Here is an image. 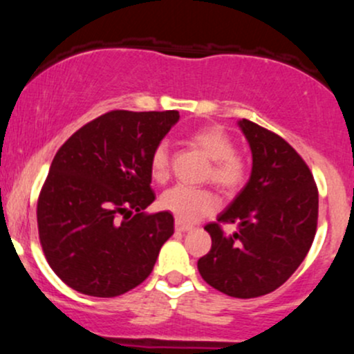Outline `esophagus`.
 <instances>
[{
  "label": "esophagus",
  "mask_w": 354,
  "mask_h": 354,
  "mask_svg": "<svg viewBox=\"0 0 354 354\" xmlns=\"http://www.w3.org/2000/svg\"><path fill=\"white\" fill-rule=\"evenodd\" d=\"M174 228H176V231H183V233H185V231L193 230V226L185 225V223L180 221V219H176V221H174Z\"/></svg>",
  "instance_id": "1"
}]
</instances>
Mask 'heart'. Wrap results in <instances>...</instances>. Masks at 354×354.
Segmentation results:
<instances>
[{"instance_id": "obj_1", "label": "heart", "mask_w": 354, "mask_h": 354, "mask_svg": "<svg viewBox=\"0 0 354 354\" xmlns=\"http://www.w3.org/2000/svg\"><path fill=\"white\" fill-rule=\"evenodd\" d=\"M191 145L200 148L209 158L211 168L208 178L216 183L219 188L228 193L239 191L246 185L250 165L241 153L234 149V141L228 131L221 126H203L191 133ZM149 169L156 181H163L169 173V149L166 143L154 146L149 158ZM160 206L176 219L185 223H194L203 216L213 214L219 208V198L208 188L176 185L161 194Z\"/></svg>"}]
</instances>
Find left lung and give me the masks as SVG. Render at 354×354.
I'll list each match as a JSON object with an SVG mask.
<instances>
[{"label":"left lung","mask_w":354,"mask_h":354,"mask_svg":"<svg viewBox=\"0 0 354 354\" xmlns=\"http://www.w3.org/2000/svg\"><path fill=\"white\" fill-rule=\"evenodd\" d=\"M251 153L250 181L208 223L211 250L198 259L209 286L233 298L265 296L295 273L318 226V188L311 169L281 136L250 120L239 121ZM221 224H236L226 235Z\"/></svg>","instance_id":"8db88e82"}]
</instances>
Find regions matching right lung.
<instances>
[{"label": "right lung", "mask_w": 354, "mask_h": 354, "mask_svg": "<svg viewBox=\"0 0 354 354\" xmlns=\"http://www.w3.org/2000/svg\"><path fill=\"white\" fill-rule=\"evenodd\" d=\"M178 111L115 109L81 126L53 158L36 219L48 265L88 296L124 295L148 278L173 234L154 201L149 158Z\"/></svg>", "instance_id": "obj_1"}]
</instances>
